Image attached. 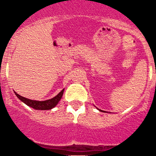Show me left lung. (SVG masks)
I'll use <instances>...</instances> for the list:
<instances>
[{"label":"left lung","instance_id":"8db88e82","mask_svg":"<svg viewBox=\"0 0 156 156\" xmlns=\"http://www.w3.org/2000/svg\"><path fill=\"white\" fill-rule=\"evenodd\" d=\"M100 111H101V110H100Z\"/></svg>","mask_w":156,"mask_h":156}]
</instances>
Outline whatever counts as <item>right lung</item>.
Returning a JSON list of instances; mask_svg holds the SVG:
<instances>
[{"label": "right lung", "mask_w": 156, "mask_h": 156, "mask_svg": "<svg viewBox=\"0 0 156 156\" xmlns=\"http://www.w3.org/2000/svg\"><path fill=\"white\" fill-rule=\"evenodd\" d=\"M63 92H64V89L61 90L60 93L58 94L55 97H54L53 98H51L49 100L43 101H35V100H31V99H28L27 98L22 97L19 94L16 93V95L17 96L18 98L20 101H22L25 104L27 105L28 106L31 107V108H34L37 110H49L51 109L52 108L55 107L57 105L58 103L59 102V101L61 100L62 97L63 95Z\"/></svg>", "instance_id": "right-lung-1"}]
</instances>
